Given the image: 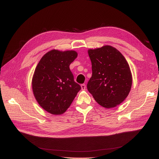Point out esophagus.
Returning <instances> with one entry per match:
<instances>
[{
    "instance_id": "34e87169",
    "label": "esophagus",
    "mask_w": 159,
    "mask_h": 159,
    "mask_svg": "<svg viewBox=\"0 0 159 159\" xmlns=\"http://www.w3.org/2000/svg\"><path fill=\"white\" fill-rule=\"evenodd\" d=\"M81 89H82V90H86V84H81Z\"/></svg>"
}]
</instances>
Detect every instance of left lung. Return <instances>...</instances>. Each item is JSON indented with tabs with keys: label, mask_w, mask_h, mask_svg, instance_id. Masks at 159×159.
I'll return each instance as SVG.
<instances>
[{
	"label": "left lung",
	"mask_w": 159,
	"mask_h": 159,
	"mask_svg": "<svg viewBox=\"0 0 159 159\" xmlns=\"http://www.w3.org/2000/svg\"><path fill=\"white\" fill-rule=\"evenodd\" d=\"M92 76L87 88L97 102L106 108L122 103L130 91L132 77L124 56L111 46L89 49Z\"/></svg>",
	"instance_id": "1"
}]
</instances>
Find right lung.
Returning <instances> with one entry per match:
<instances>
[{
	"label": "right lung",
	"mask_w": 159,
	"mask_h": 159,
	"mask_svg": "<svg viewBox=\"0 0 159 159\" xmlns=\"http://www.w3.org/2000/svg\"><path fill=\"white\" fill-rule=\"evenodd\" d=\"M77 57L75 51L53 49L42 57L36 67L32 80L33 94L39 105L49 113H64L81 89L70 69Z\"/></svg>",
	"instance_id": "1"
}]
</instances>
